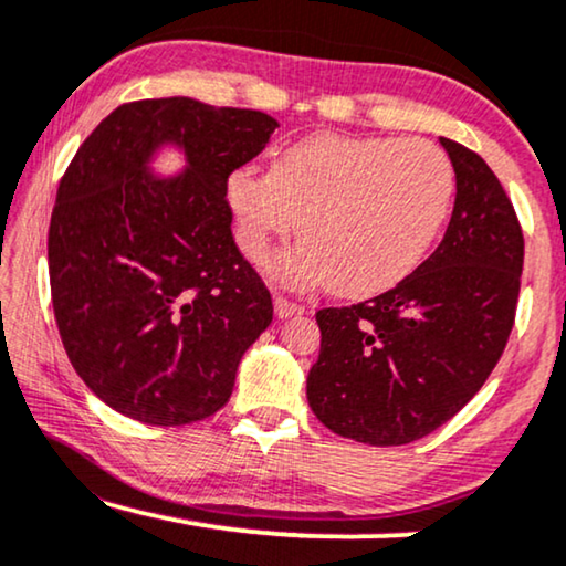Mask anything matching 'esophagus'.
<instances>
[{"instance_id": "esophagus-1", "label": "esophagus", "mask_w": 566, "mask_h": 566, "mask_svg": "<svg viewBox=\"0 0 566 566\" xmlns=\"http://www.w3.org/2000/svg\"><path fill=\"white\" fill-rule=\"evenodd\" d=\"M296 314H304V306L293 304V301L283 298V296H275V316H277V319H285V316H296Z\"/></svg>"}]
</instances>
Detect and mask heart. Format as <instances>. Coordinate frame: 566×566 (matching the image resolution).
Wrapping results in <instances>:
<instances>
[{"label": "heart", "mask_w": 566, "mask_h": 566, "mask_svg": "<svg viewBox=\"0 0 566 566\" xmlns=\"http://www.w3.org/2000/svg\"><path fill=\"white\" fill-rule=\"evenodd\" d=\"M455 172L428 138L316 134L285 146L270 172L229 175L239 244L262 260L296 227L301 242L270 262L289 283L374 296L420 265L453 203Z\"/></svg>", "instance_id": "b5f03b06"}]
</instances>
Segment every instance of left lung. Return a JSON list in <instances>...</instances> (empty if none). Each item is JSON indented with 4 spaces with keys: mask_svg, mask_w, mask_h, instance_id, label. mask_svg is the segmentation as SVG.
Here are the masks:
<instances>
[{
    "mask_svg": "<svg viewBox=\"0 0 566 566\" xmlns=\"http://www.w3.org/2000/svg\"><path fill=\"white\" fill-rule=\"evenodd\" d=\"M455 203L438 250L381 296L322 308L312 412L337 436L405 446L451 420L497 366L515 322L523 231L486 161L440 138Z\"/></svg>",
    "mask_w": 566,
    "mask_h": 566,
    "instance_id": "8db88e82",
    "label": "left lung"
}]
</instances>
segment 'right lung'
<instances>
[{"label":"right lung","mask_w":566,"mask_h":566,"mask_svg":"<svg viewBox=\"0 0 566 566\" xmlns=\"http://www.w3.org/2000/svg\"><path fill=\"white\" fill-rule=\"evenodd\" d=\"M275 128L260 111L138 99L115 107L61 177L53 314L74 370L115 412L175 428L229 401L273 301L231 237L227 180ZM165 148L184 154L177 176L153 169Z\"/></svg>","instance_id":"right-lung-1"}]
</instances>
